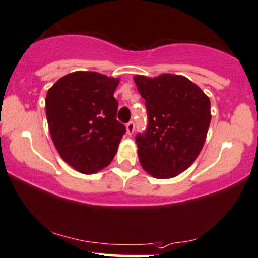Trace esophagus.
<instances>
[{
    "instance_id": "34e87169",
    "label": "esophagus",
    "mask_w": 258,
    "mask_h": 258,
    "mask_svg": "<svg viewBox=\"0 0 258 258\" xmlns=\"http://www.w3.org/2000/svg\"><path fill=\"white\" fill-rule=\"evenodd\" d=\"M126 130H127V135H130V136L133 135V132H135V122H133V121L127 122Z\"/></svg>"
}]
</instances>
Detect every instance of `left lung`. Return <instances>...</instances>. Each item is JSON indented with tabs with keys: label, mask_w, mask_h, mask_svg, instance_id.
Segmentation results:
<instances>
[{
	"label": "left lung",
	"mask_w": 258,
	"mask_h": 258,
	"mask_svg": "<svg viewBox=\"0 0 258 258\" xmlns=\"http://www.w3.org/2000/svg\"><path fill=\"white\" fill-rule=\"evenodd\" d=\"M145 99L148 127L136 136L143 169L157 179L174 178L200 155L210 120V101L196 84L182 76H136Z\"/></svg>",
	"instance_id": "left-lung-1"
}]
</instances>
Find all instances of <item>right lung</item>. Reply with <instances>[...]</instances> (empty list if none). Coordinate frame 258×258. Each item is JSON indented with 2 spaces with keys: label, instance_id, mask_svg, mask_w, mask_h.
I'll return each instance as SVG.
<instances>
[{
  "label": "right lung",
  "instance_id": "obj_1",
  "mask_svg": "<svg viewBox=\"0 0 258 258\" xmlns=\"http://www.w3.org/2000/svg\"><path fill=\"white\" fill-rule=\"evenodd\" d=\"M117 85L119 79L97 72H73L46 94V119L55 148L64 162L83 174L107 167L126 132L116 120Z\"/></svg>",
  "mask_w": 258,
  "mask_h": 258
}]
</instances>
